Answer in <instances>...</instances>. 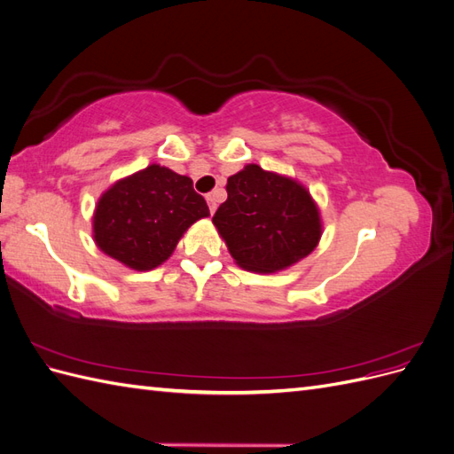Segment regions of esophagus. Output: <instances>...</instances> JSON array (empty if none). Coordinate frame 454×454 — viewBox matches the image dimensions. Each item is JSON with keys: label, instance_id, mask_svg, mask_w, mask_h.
I'll use <instances>...</instances> for the list:
<instances>
[{"label": "esophagus", "instance_id": "1", "mask_svg": "<svg viewBox=\"0 0 454 454\" xmlns=\"http://www.w3.org/2000/svg\"><path fill=\"white\" fill-rule=\"evenodd\" d=\"M206 202H208V208H210V212L214 214V212H215V208H217V202H215V195H214V193H210L208 197H206Z\"/></svg>", "mask_w": 454, "mask_h": 454}]
</instances>
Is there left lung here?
Returning a JSON list of instances; mask_svg holds the SVG:
<instances>
[{
  "label": "left lung",
  "instance_id": "obj_1",
  "mask_svg": "<svg viewBox=\"0 0 454 454\" xmlns=\"http://www.w3.org/2000/svg\"><path fill=\"white\" fill-rule=\"evenodd\" d=\"M237 263L277 272L307 257L320 240V214L290 177L248 164L227 180V200L212 217Z\"/></svg>",
  "mask_w": 454,
  "mask_h": 454
}]
</instances>
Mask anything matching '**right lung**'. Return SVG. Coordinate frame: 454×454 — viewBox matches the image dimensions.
<instances>
[{
    "label": "right lung",
    "mask_w": 454,
    "mask_h": 454,
    "mask_svg": "<svg viewBox=\"0 0 454 454\" xmlns=\"http://www.w3.org/2000/svg\"><path fill=\"white\" fill-rule=\"evenodd\" d=\"M206 215L208 204L191 177L151 164L102 195L94 212V240L122 265L151 270L167 261L184 232Z\"/></svg>",
    "instance_id": "right-lung-1"
}]
</instances>
